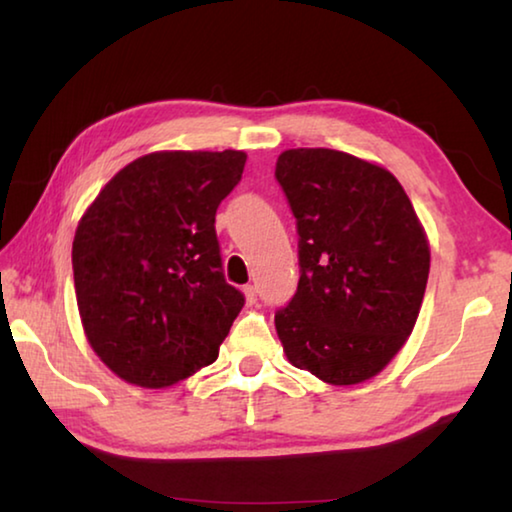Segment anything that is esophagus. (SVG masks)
<instances>
[{"label":"esophagus","mask_w":512,"mask_h":512,"mask_svg":"<svg viewBox=\"0 0 512 512\" xmlns=\"http://www.w3.org/2000/svg\"><path fill=\"white\" fill-rule=\"evenodd\" d=\"M244 296H246V300L250 302V305H253V302L257 300V289L253 287V284H246V287H244Z\"/></svg>","instance_id":"obj_1"}]
</instances>
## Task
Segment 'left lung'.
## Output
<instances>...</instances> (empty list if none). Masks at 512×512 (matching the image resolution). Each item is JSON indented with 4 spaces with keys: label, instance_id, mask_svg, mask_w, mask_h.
<instances>
[{
    "label": "left lung",
    "instance_id": "8db88e82",
    "mask_svg": "<svg viewBox=\"0 0 512 512\" xmlns=\"http://www.w3.org/2000/svg\"><path fill=\"white\" fill-rule=\"evenodd\" d=\"M298 228V291L275 311L287 359L334 386L388 366L413 332L429 244L391 171L334 149L275 164Z\"/></svg>",
    "mask_w": 512,
    "mask_h": 512
}]
</instances>
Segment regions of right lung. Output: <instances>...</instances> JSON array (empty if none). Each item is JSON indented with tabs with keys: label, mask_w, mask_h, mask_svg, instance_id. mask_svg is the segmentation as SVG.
Returning <instances> with one entry per match:
<instances>
[{
	"label": "right lung",
	"mask_w": 512,
	"mask_h": 512,
	"mask_svg": "<svg viewBox=\"0 0 512 512\" xmlns=\"http://www.w3.org/2000/svg\"><path fill=\"white\" fill-rule=\"evenodd\" d=\"M244 164V151L149 153L83 214L72 246L81 323L128 384L171 386L219 357L246 300L225 282L214 221Z\"/></svg>",
	"instance_id": "obj_1"
}]
</instances>
